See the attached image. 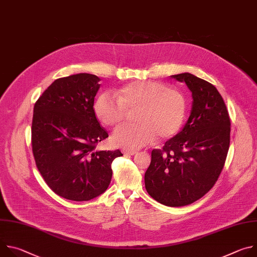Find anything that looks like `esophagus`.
<instances>
[{"label": "esophagus", "instance_id": "esophagus-1", "mask_svg": "<svg viewBox=\"0 0 257 257\" xmlns=\"http://www.w3.org/2000/svg\"><path fill=\"white\" fill-rule=\"evenodd\" d=\"M137 152H135V151H128V150H123V154L124 155H127V156H133V155H135Z\"/></svg>", "mask_w": 257, "mask_h": 257}]
</instances>
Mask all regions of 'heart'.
Segmentation results:
<instances>
[{
  "instance_id": "obj_1",
  "label": "heart",
  "mask_w": 257,
  "mask_h": 257,
  "mask_svg": "<svg viewBox=\"0 0 257 257\" xmlns=\"http://www.w3.org/2000/svg\"><path fill=\"white\" fill-rule=\"evenodd\" d=\"M93 109L98 121L108 127L123 124L128 113L135 111L137 123L117 129L112 139L120 148L137 150L156 136L160 139L175 136L184 123L187 100L182 91L163 82L133 81L119 90L118 98L107 92L99 94Z\"/></svg>"
}]
</instances>
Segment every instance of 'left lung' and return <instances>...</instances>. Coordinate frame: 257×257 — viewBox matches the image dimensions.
<instances>
[{
    "label": "left lung",
    "instance_id": "1",
    "mask_svg": "<svg viewBox=\"0 0 257 257\" xmlns=\"http://www.w3.org/2000/svg\"><path fill=\"white\" fill-rule=\"evenodd\" d=\"M172 77L192 92L191 114L181 132L153 150L144 182L154 199L175 207L193 203L215 184L229 151L231 122L214 85L190 73Z\"/></svg>",
    "mask_w": 257,
    "mask_h": 257
}]
</instances>
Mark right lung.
I'll use <instances>...</instances> for the list:
<instances>
[{"label": "right lung", "mask_w": 257, "mask_h": 257, "mask_svg": "<svg viewBox=\"0 0 257 257\" xmlns=\"http://www.w3.org/2000/svg\"><path fill=\"white\" fill-rule=\"evenodd\" d=\"M100 79L87 73L55 80L36 100L31 125L32 153L48 186L59 196L87 201L111 183L117 151H95L108 137L96 119L94 97Z\"/></svg>", "instance_id": "add662e5"}]
</instances>
